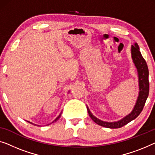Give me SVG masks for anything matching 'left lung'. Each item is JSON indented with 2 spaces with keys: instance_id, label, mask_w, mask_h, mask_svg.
Instances as JSON below:
<instances>
[{
  "instance_id": "1",
  "label": "left lung",
  "mask_w": 155,
  "mask_h": 155,
  "mask_svg": "<svg viewBox=\"0 0 155 155\" xmlns=\"http://www.w3.org/2000/svg\"><path fill=\"white\" fill-rule=\"evenodd\" d=\"M131 55L134 64L136 65L137 69H138L139 88H140L139 96L138 97V100H137L136 105H135L134 109L130 114L124 117L121 120L116 122H105L100 120V119H97L96 117L91 114L88 107H87V110H88L89 116L91 117V118L93 119V121L100 126L110 128H121L136 119L140 114L144 106H145L146 100H147L148 95H149L150 88L149 79H148V77H149L148 67L145 59L143 58L140 51H139V46L137 43H135L134 45H132Z\"/></svg>"
}]
</instances>
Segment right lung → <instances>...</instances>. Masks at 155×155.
<instances>
[{"instance_id":"1","label":"right lung","mask_w":155,"mask_h":155,"mask_svg":"<svg viewBox=\"0 0 155 155\" xmlns=\"http://www.w3.org/2000/svg\"><path fill=\"white\" fill-rule=\"evenodd\" d=\"M60 116H61V114H60V115H59V116L58 117H57V118L55 119V120H54L53 121V122H55L57 120H58V119H59V118H60Z\"/></svg>"}]
</instances>
